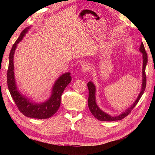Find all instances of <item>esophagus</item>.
Returning a JSON list of instances; mask_svg holds the SVG:
<instances>
[{
  "mask_svg": "<svg viewBox=\"0 0 155 155\" xmlns=\"http://www.w3.org/2000/svg\"><path fill=\"white\" fill-rule=\"evenodd\" d=\"M90 65L88 64H83L82 65H81V70L83 72H87L89 71L90 70Z\"/></svg>",
  "mask_w": 155,
  "mask_h": 155,
  "instance_id": "esophagus-1",
  "label": "esophagus"
}]
</instances>
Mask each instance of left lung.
<instances>
[{
    "instance_id": "1",
    "label": "left lung",
    "mask_w": 155,
    "mask_h": 155,
    "mask_svg": "<svg viewBox=\"0 0 155 155\" xmlns=\"http://www.w3.org/2000/svg\"><path fill=\"white\" fill-rule=\"evenodd\" d=\"M140 51L142 53V57H143V68H142V85H141V90L140 94L136 99V101L134 102L132 105L124 111L121 114L119 115H116V116H111L107 113L104 112L103 111L99 108L96 104V86L94 84L90 81L87 83V87L89 90V97H88V107L90 109V111L92 115H94L96 118L98 119L101 121H116V120H121L123 118H124L126 116L130 114V111H132L133 109L135 107L136 104L138 103L139 101H140L141 96L145 91L146 85V66L148 63V56H147V53L145 51V48L143 43L141 42V46L140 47Z\"/></svg>"
}]
</instances>
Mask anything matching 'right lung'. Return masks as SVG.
<instances>
[{
	"mask_svg": "<svg viewBox=\"0 0 155 155\" xmlns=\"http://www.w3.org/2000/svg\"><path fill=\"white\" fill-rule=\"evenodd\" d=\"M29 27L22 31L19 38L15 41L10 51L9 57V67L7 70V85L10 94L19 111L25 116L37 119H47L52 116L57 111L61 104V95L65 88L71 82L72 77L70 72H66L58 78L52 89L51 95L46 101L42 103H35L18 91L15 84L14 67V55L18 44L22 40Z\"/></svg>",
	"mask_w": 155,
	"mask_h": 155,
	"instance_id": "add662e5",
	"label": "right lung"
}]
</instances>
